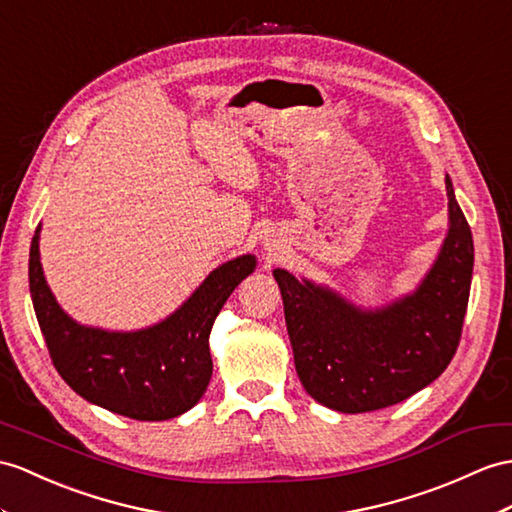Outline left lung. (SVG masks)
Returning <instances> with one entry per match:
<instances>
[{
	"instance_id": "left-lung-1",
	"label": "left lung",
	"mask_w": 512,
	"mask_h": 512,
	"mask_svg": "<svg viewBox=\"0 0 512 512\" xmlns=\"http://www.w3.org/2000/svg\"><path fill=\"white\" fill-rule=\"evenodd\" d=\"M450 230L415 293L363 310L310 280L276 269L295 369L310 397L339 413L404 402L454 358L467 313L473 239L450 176Z\"/></svg>"
}]
</instances>
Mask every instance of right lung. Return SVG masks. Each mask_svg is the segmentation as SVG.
Returning <instances> with one entry per match:
<instances>
[{
    "instance_id": "obj_1",
    "label": "right lung",
    "mask_w": 512,
    "mask_h": 512,
    "mask_svg": "<svg viewBox=\"0 0 512 512\" xmlns=\"http://www.w3.org/2000/svg\"><path fill=\"white\" fill-rule=\"evenodd\" d=\"M256 269L252 254L210 271L165 321L136 332H108L73 321L47 286L39 230L30 247V293L60 378L86 402L139 421H165L193 408L213 376L208 336L230 293Z\"/></svg>"
}]
</instances>
